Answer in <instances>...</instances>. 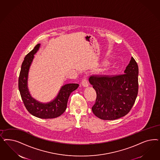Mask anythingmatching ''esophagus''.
I'll list each match as a JSON object with an SVG mask.
<instances>
[{"instance_id":"esophagus-1","label":"esophagus","mask_w":160,"mask_h":160,"mask_svg":"<svg viewBox=\"0 0 160 160\" xmlns=\"http://www.w3.org/2000/svg\"><path fill=\"white\" fill-rule=\"evenodd\" d=\"M82 85L84 87H87L88 86V78L86 76H84L83 78L82 81Z\"/></svg>"}]
</instances>
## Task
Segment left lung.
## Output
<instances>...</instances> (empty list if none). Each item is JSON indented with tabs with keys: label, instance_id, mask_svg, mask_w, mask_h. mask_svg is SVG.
Segmentation results:
<instances>
[{
	"label": "left lung",
	"instance_id": "8db88e82",
	"mask_svg": "<svg viewBox=\"0 0 160 160\" xmlns=\"http://www.w3.org/2000/svg\"><path fill=\"white\" fill-rule=\"evenodd\" d=\"M138 67L132 57L122 75H93L89 81L96 91L93 113L103 120L121 118L129 112L138 92Z\"/></svg>",
	"mask_w": 160,
	"mask_h": 160
}]
</instances>
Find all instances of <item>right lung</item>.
Returning <instances> with one entry per match:
<instances>
[{"label":"right lung","instance_id":"add662e5","mask_svg":"<svg viewBox=\"0 0 160 160\" xmlns=\"http://www.w3.org/2000/svg\"><path fill=\"white\" fill-rule=\"evenodd\" d=\"M40 45L37 44L25 57L19 77V89L24 105L29 113L39 118H54L65 112L70 94L77 89L79 85L78 83L65 85L61 89L57 98L49 103H40L31 97L28 88V75L34 55L39 49Z\"/></svg>","mask_w":160,"mask_h":160}]
</instances>
